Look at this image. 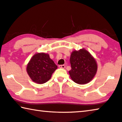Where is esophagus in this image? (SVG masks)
Listing matches in <instances>:
<instances>
[{
	"instance_id": "esophagus-1",
	"label": "esophagus",
	"mask_w": 122,
	"mask_h": 122,
	"mask_svg": "<svg viewBox=\"0 0 122 122\" xmlns=\"http://www.w3.org/2000/svg\"><path fill=\"white\" fill-rule=\"evenodd\" d=\"M59 67H60V68H61V69H64L65 67V66L64 65H59Z\"/></svg>"
}]
</instances>
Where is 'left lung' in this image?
<instances>
[{"instance_id": "obj_1", "label": "left lung", "mask_w": 122, "mask_h": 122, "mask_svg": "<svg viewBox=\"0 0 122 122\" xmlns=\"http://www.w3.org/2000/svg\"><path fill=\"white\" fill-rule=\"evenodd\" d=\"M70 61L71 69L69 73L75 83L80 85L89 83L96 75L98 69L96 60L85 48L73 51Z\"/></svg>"}]
</instances>
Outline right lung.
I'll return each instance as SVG.
<instances>
[{
	"label": "right lung",
	"mask_w": 122,
	"mask_h": 122,
	"mask_svg": "<svg viewBox=\"0 0 122 122\" xmlns=\"http://www.w3.org/2000/svg\"><path fill=\"white\" fill-rule=\"evenodd\" d=\"M57 66L47 53H36L30 60L27 66V72L31 80L38 84L47 82L57 69Z\"/></svg>",
	"instance_id": "right-lung-1"
}]
</instances>
